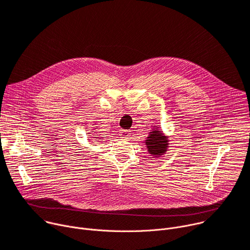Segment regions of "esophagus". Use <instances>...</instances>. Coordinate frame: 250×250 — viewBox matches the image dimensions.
Returning <instances> with one entry per match:
<instances>
[{
    "instance_id": "34e87169",
    "label": "esophagus",
    "mask_w": 250,
    "mask_h": 250,
    "mask_svg": "<svg viewBox=\"0 0 250 250\" xmlns=\"http://www.w3.org/2000/svg\"><path fill=\"white\" fill-rule=\"evenodd\" d=\"M130 131L128 130V129H122L121 131H120V135L122 138H124V139H127L129 135H130V133H129Z\"/></svg>"
}]
</instances>
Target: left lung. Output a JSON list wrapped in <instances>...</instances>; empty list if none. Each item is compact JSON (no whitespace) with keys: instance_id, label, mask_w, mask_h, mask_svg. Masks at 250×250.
Wrapping results in <instances>:
<instances>
[{"instance_id":"1","label":"left lung","mask_w":250,"mask_h":250,"mask_svg":"<svg viewBox=\"0 0 250 250\" xmlns=\"http://www.w3.org/2000/svg\"><path fill=\"white\" fill-rule=\"evenodd\" d=\"M146 140V147L153 155H161L167 150V139L161 131H152Z\"/></svg>"}]
</instances>
